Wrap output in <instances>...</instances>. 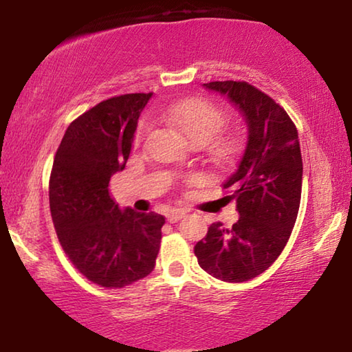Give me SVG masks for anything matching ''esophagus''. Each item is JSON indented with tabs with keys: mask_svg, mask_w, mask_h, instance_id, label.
<instances>
[{
	"mask_svg": "<svg viewBox=\"0 0 352 352\" xmlns=\"http://www.w3.org/2000/svg\"><path fill=\"white\" fill-rule=\"evenodd\" d=\"M184 214H186V211L182 210V208H175V210H172L169 214H168V220L170 223L177 222V220H180Z\"/></svg>",
	"mask_w": 352,
	"mask_h": 352,
	"instance_id": "esophagus-1",
	"label": "esophagus"
}]
</instances>
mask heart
I'll list each match as a JSON object with an SVG mask.
<instances>
[{
	"label": "heart",
	"instance_id": "obj_1",
	"mask_svg": "<svg viewBox=\"0 0 352 352\" xmlns=\"http://www.w3.org/2000/svg\"><path fill=\"white\" fill-rule=\"evenodd\" d=\"M172 127L186 136L192 144L208 146L211 142V153L219 162H225L234 153L236 142L230 138H217L226 122L225 113L216 104L206 99H189L177 104L166 113ZM144 132V124L138 129V136Z\"/></svg>",
	"mask_w": 352,
	"mask_h": 352
}]
</instances>
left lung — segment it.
Wrapping results in <instances>:
<instances>
[{
	"label": "left lung",
	"instance_id": "obj_1",
	"mask_svg": "<svg viewBox=\"0 0 352 352\" xmlns=\"http://www.w3.org/2000/svg\"><path fill=\"white\" fill-rule=\"evenodd\" d=\"M204 87L226 96L247 122V142L236 169L223 182L233 189L239 220L217 222L197 242L199 265L225 283L261 275L287 243L300 210L302 160L295 124L275 100L247 82H210Z\"/></svg>",
	"mask_w": 352,
	"mask_h": 352
}]
</instances>
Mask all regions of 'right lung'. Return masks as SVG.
<instances>
[{"label":"right lung","mask_w":352,"mask_h":352,"mask_svg":"<svg viewBox=\"0 0 352 352\" xmlns=\"http://www.w3.org/2000/svg\"><path fill=\"white\" fill-rule=\"evenodd\" d=\"M151 98L124 94L83 113L69 124L52 164L50 208L58 241L76 269L102 287L147 276L160 252L162 214L121 210L109 192Z\"/></svg>","instance_id":"obj_1"}]
</instances>
